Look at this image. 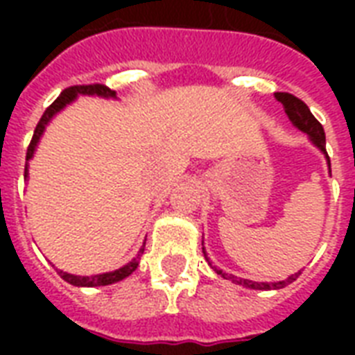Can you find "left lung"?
<instances>
[{"mask_svg":"<svg viewBox=\"0 0 355 355\" xmlns=\"http://www.w3.org/2000/svg\"><path fill=\"white\" fill-rule=\"evenodd\" d=\"M275 97L278 101L284 105L286 108V114L289 116V121L298 128V130H302L309 136V141L317 147V149L326 156V162H328V167H330V156L326 153V136H324V128L320 125L315 116L311 114V110L308 108V105L304 101H300L298 97L291 96V94H286V92H280V94H275ZM331 173V169H330ZM202 252H205V258L208 261L211 269L216 270L217 275H221L225 280H232L234 284L237 286H243V287H248V289H259V291H267V289H282V287L289 286L291 282H295L298 278L300 272H295L291 275L289 278L286 280H280V282H252V280H247V278H237L234 275H227V272H223V269L216 267V265L211 263L210 258H208V254H206L205 247H202Z\"/></svg>","mask_w":355,"mask_h":355,"instance_id":"obj_1","label":"left lung"}]
</instances>
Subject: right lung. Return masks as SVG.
I'll return each mask as SVG.
<instances>
[{"label":"right lung","instance_id":"add662e5","mask_svg":"<svg viewBox=\"0 0 355 355\" xmlns=\"http://www.w3.org/2000/svg\"><path fill=\"white\" fill-rule=\"evenodd\" d=\"M77 96H99V97H105V99H116V92L107 88L105 85H88V86H71V88H66V90L60 94V96L53 101V105L47 108L44 116L40 118L38 125L35 128V134H33V139H31L29 144V149H27V156H25V160L29 162L33 156H35V150H36V145L40 141L42 134L46 130V127L49 125L55 116H57L60 110L68 107L69 103H73L77 99ZM29 169H27V164H25V178L29 175ZM144 248H145V243L141 245L139 248V252L136 254V258H132L128 261L127 265H123L119 269L116 270H110V272H103V275H94V276H77V275H69V272H64V270H58V275L62 280H66L68 284L71 286H77V287H99V286H110V284H116V282L123 280V278H127L128 275H132L136 267L139 263V256L144 254Z\"/></svg>","mask_w":355,"mask_h":355}]
</instances>
